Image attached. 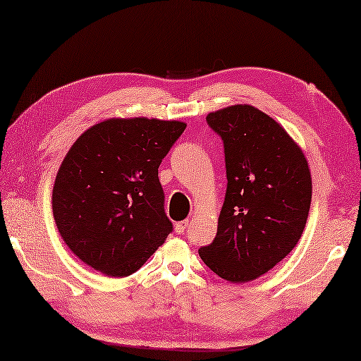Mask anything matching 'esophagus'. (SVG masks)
<instances>
[{"instance_id": "obj_1", "label": "esophagus", "mask_w": 361, "mask_h": 361, "mask_svg": "<svg viewBox=\"0 0 361 361\" xmlns=\"http://www.w3.org/2000/svg\"><path fill=\"white\" fill-rule=\"evenodd\" d=\"M187 227H188V221H180L176 224V232L177 233H184L187 232Z\"/></svg>"}]
</instances>
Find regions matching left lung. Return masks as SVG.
Returning <instances> with one entry per match:
<instances>
[{
  "label": "left lung",
  "instance_id": "8db88e82",
  "mask_svg": "<svg viewBox=\"0 0 361 361\" xmlns=\"http://www.w3.org/2000/svg\"><path fill=\"white\" fill-rule=\"evenodd\" d=\"M221 135L227 190L203 262L232 283L267 274L298 245L312 202V177L300 147L274 118L252 105L206 116Z\"/></svg>",
  "mask_w": 361,
  "mask_h": 361
}]
</instances>
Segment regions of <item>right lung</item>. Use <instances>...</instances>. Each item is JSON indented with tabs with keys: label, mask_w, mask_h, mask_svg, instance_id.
<instances>
[{
	"label": "right lung",
	"mask_w": 361,
	"mask_h": 361,
	"mask_svg": "<svg viewBox=\"0 0 361 361\" xmlns=\"http://www.w3.org/2000/svg\"><path fill=\"white\" fill-rule=\"evenodd\" d=\"M185 123L110 118L86 129L52 188L57 230L75 256L109 276H128L173 232L158 168Z\"/></svg>",
	"instance_id": "add662e5"
}]
</instances>
